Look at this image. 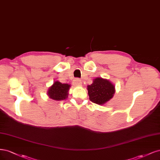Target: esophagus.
I'll list each match as a JSON object with an SVG mask.
<instances>
[{"label":"esophagus","instance_id":"34e87169","mask_svg":"<svg viewBox=\"0 0 160 160\" xmlns=\"http://www.w3.org/2000/svg\"><path fill=\"white\" fill-rule=\"evenodd\" d=\"M74 84H76L77 86H79V85H81L82 82H81V80L80 78H76L74 80Z\"/></svg>","mask_w":160,"mask_h":160}]
</instances>
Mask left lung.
<instances>
[{
    "label": "left lung",
    "mask_w": 160,
    "mask_h": 160,
    "mask_svg": "<svg viewBox=\"0 0 160 160\" xmlns=\"http://www.w3.org/2000/svg\"><path fill=\"white\" fill-rule=\"evenodd\" d=\"M88 91L90 101L101 105L105 104L113 97L115 87L109 80L96 78L93 83L88 86Z\"/></svg>",
    "instance_id": "left-lung-1"
}]
</instances>
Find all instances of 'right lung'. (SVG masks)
<instances>
[{
  "mask_svg": "<svg viewBox=\"0 0 160 160\" xmlns=\"http://www.w3.org/2000/svg\"><path fill=\"white\" fill-rule=\"evenodd\" d=\"M70 85L67 84H62L58 81L55 82L51 86L48 92V94L50 98L54 100H63L68 96V92Z\"/></svg>",
  "mask_w": 160,
  "mask_h": 160,
  "instance_id": "1",
  "label": "right lung"
}]
</instances>
